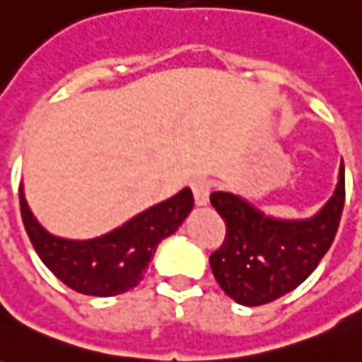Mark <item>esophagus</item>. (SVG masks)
Masks as SVG:
<instances>
[{"label": "esophagus", "instance_id": "1", "mask_svg": "<svg viewBox=\"0 0 362 362\" xmlns=\"http://www.w3.org/2000/svg\"><path fill=\"white\" fill-rule=\"evenodd\" d=\"M192 192H194V199L197 205H205L209 202V194H211V184L205 178H196L192 180Z\"/></svg>", "mask_w": 362, "mask_h": 362}]
</instances>
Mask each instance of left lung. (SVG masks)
<instances>
[{"label": "left lung", "instance_id": "obj_1", "mask_svg": "<svg viewBox=\"0 0 362 362\" xmlns=\"http://www.w3.org/2000/svg\"><path fill=\"white\" fill-rule=\"evenodd\" d=\"M209 199L227 225L225 240L209 256L213 275L233 300L259 306L298 287L329 250L345 205V166L334 196L310 219H273L228 192H213Z\"/></svg>", "mask_w": 362, "mask_h": 362}]
</instances>
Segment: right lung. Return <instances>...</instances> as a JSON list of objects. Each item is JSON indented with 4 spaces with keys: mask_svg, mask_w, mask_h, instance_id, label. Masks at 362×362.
Here are the masks:
<instances>
[{
    "mask_svg": "<svg viewBox=\"0 0 362 362\" xmlns=\"http://www.w3.org/2000/svg\"><path fill=\"white\" fill-rule=\"evenodd\" d=\"M23 225L36 254L62 283L90 296H114L134 288L143 279L158 243L180 227L194 207L192 189L184 188L166 202L90 240H67L40 227L19 188Z\"/></svg>",
    "mask_w": 362,
    "mask_h": 362,
    "instance_id": "obj_1",
    "label": "right lung"
}]
</instances>
